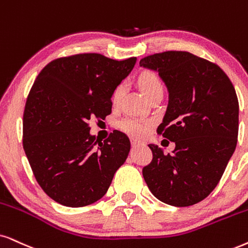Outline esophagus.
Here are the masks:
<instances>
[{"instance_id":"1","label":"esophagus","mask_w":248,"mask_h":248,"mask_svg":"<svg viewBox=\"0 0 248 248\" xmlns=\"http://www.w3.org/2000/svg\"><path fill=\"white\" fill-rule=\"evenodd\" d=\"M140 140L131 139V145H133V146H137V145H140Z\"/></svg>"}]
</instances>
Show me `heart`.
<instances>
[{"instance_id": "b5f03b06", "label": "heart", "mask_w": 248, "mask_h": 248, "mask_svg": "<svg viewBox=\"0 0 248 248\" xmlns=\"http://www.w3.org/2000/svg\"><path fill=\"white\" fill-rule=\"evenodd\" d=\"M139 84L140 90H142L144 95L146 96V98H149L150 96L153 93L162 90V83L159 77L155 72L151 71H145L140 75L139 78ZM124 84L120 83L115 87L113 93H112V102L113 104H118L120 98L124 93ZM152 122L150 120H144V119H137V118H126L124 120L120 121L119 127L121 130H124V133L134 137H140L144 136L147 131H149L150 127H151Z\"/></svg>"}]
</instances>
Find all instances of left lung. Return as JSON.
Masks as SVG:
<instances>
[{"label":"left lung","instance_id":"left-lung-1","mask_svg":"<svg viewBox=\"0 0 248 248\" xmlns=\"http://www.w3.org/2000/svg\"><path fill=\"white\" fill-rule=\"evenodd\" d=\"M140 66L158 72L167 87L168 105L158 133L175 142L168 155L150 144L153 159L143 177L160 202L194 205L215 189L236 149V90L217 65L186 51L147 56Z\"/></svg>","mask_w":248,"mask_h":248}]
</instances>
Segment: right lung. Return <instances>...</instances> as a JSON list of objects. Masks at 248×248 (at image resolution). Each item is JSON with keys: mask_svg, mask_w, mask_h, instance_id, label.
I'll list each match as a JSON object with an SVG mask.
<instances>
[{"mask_svg": "<svg viewBox=\"0 0 248 248\" xmlns=\"http://www.w3.org/2000/svg\"><path fill=\"white\" fill-rule=\"evenodd\" d=\"M136 61L80 54L55 59L37 75L25 105L23 144L37 183L56 202H97L126 161V135L113 131L102 143L88 121L111 113L112 93Z\"/></svg>", "mask_w": 248, "mask_h": 248, "instance_id": "right-lung-1", "label": "right lung"}]
</instances>
